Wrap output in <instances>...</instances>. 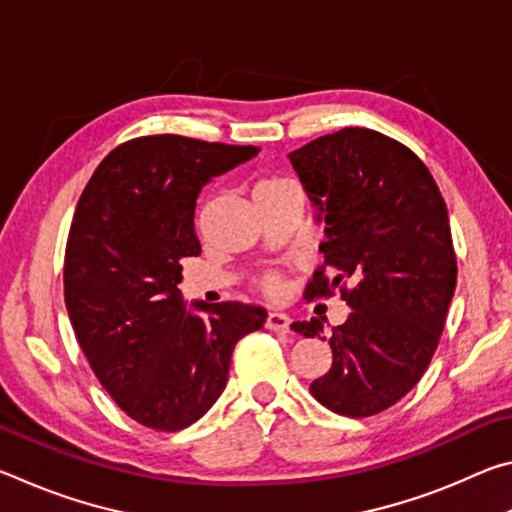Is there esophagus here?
Listing matches in <instances>:
<instances>
[{
  "label": "esophagus",
  "instance_id": "34e87169",
  "mask_svg": "<svg viewBox=\"0 0 512 512\" xmlns=\"http://www.w3.org/2000/svg\"><path fill=\"white\" fill-rule=\"evenodd\" d=\"M266 327L273 329V332H289L291 327V318L287 314H280V311H273L266 318Z\"/></svg>",
  "mask_w": 512,
  "mask_h": 512
}]
</instances>
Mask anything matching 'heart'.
<instances>
[{
	"label": "heart",
	"instance_id": "1",
	"mask_svg": "<svg viewBox=\"0 0 512 512\" xmlns=\"http://www.w3.org/2000/svg\"><path fill=\"white\" fill-rule=\"evenodd\" d=\"M293 189H298V185L287 176H266L257 183L255 198H275L293 192ZM257 287L262 289V293L268 298H280L284 293V280L280 271H264L257 277Z\"/></svg>",
	"mask_w": 512,
	"mask_h": 512
}]
</instances>
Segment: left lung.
Returning a JSON list of instances; mask_svg holds the SVG:
<instances>
[{"instance_id": "left-lung-1", "label": "left lung", "mask_w": 512, "mask_h": 512, "mask_svg": "<svg viewBox=\"0 0 512 512\" xmlns=\"http://www.w3.org/2000/svg\"><path fill=\"white\" fill-rule=\"evenodd\" d=\"M325 214V264L305 298L352 307L332 327V368L309 391L329 411L370 418L418 384L438 348L456 289L447 205L409 146L370 128H343L289 153ZM320 336L323 323H293Z\"/></svg>"}]
</instances>
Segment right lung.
I'll return each instance as SVG.
<instances>
[{
    "label": "right lung",
    "mask_w": 512,
    "mask_h": 512,
    "mask_svg": "<svg viewBox=\"0 0 512 512\" xmlns=\"http://www.w3.org/2000/svg\"><path fill=\"white\" fill-rule=\"evenodd\" d=\"M257 146L144 135L112 149L76 205L65 248V305L90 368L128 418L180 431L219 400L237 341L266 311L219 302L189 314L178 284L205 183Z\"/></svg>",
    "instance_id": "obj_1"
}]
</instances>
